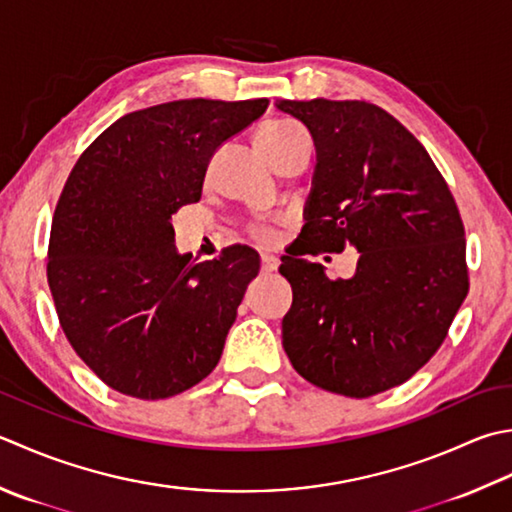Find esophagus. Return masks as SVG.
<instances>
[{"instance_id": "esophagus-1", "label": "esophagus", "mask_w": 512, "mask_h": 512, "mask_svg": "<svg viewBox=\"0 0 512 512\" xmlns=\"http://www.w3.org/2000/svg\"><path fill=\"white\" fill-rule=\"evenodd\" d=\"M277 266H279V262H277V257H273V255H262V259H259V268H262L264 275L275 273Z\"/></svg>"}]
</instances>
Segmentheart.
I'll return each instance as SVG.
<instances>
[{
  "label": "heart",
  "mask_w": 512,
  "mask_h": 512,
  "mask_svg": "<svg viewBox=\"0 0 512 512\" xmlns=\"http://www.w3.org/2000/svg\"><path fill=\"white\" fill-rule=\"evenodd\" d=\"M304 135H306L304 128H299L293 122H270L257 133V146L270 159L273 155L282 153L286 146H290L295 139L304 137ZM250 235H253V239H257V242L264 246H270L277 242L275 230H270V228H253L250 230Z\"/></svg>",
  "instance_id": "obj_1"
}]
</instances>
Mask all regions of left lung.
Returning <instances> with one entry per match:
<instances>
[{
	"label": "left lung",
	"instance_id": "1",
	"mask_svg": "<svg viewBox=\"0 0 512 512\" xmlns=\"http://www.w3.org/2000/svg\"><path fill=\"white\" fill-rule=\"evenodd\" d=\"M306 124L317 166L299 255L357 248L350 279L282 257L293 306L282 322L290 364L328 393L364 399L413 377L468 295L464 222L417 137L357 99H282Z\"/></svg>",
	"mask_w": 512,
	"mask_h": 512
}]
</instances>
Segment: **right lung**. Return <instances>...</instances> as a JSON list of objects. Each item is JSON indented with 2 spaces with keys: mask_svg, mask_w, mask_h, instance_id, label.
Instances as JSON below:
<instances>
[{
  "mask_svg": "<svg viewBox=\"0 0 512 512\" xmlns=\"http://www.w3.org/2000/svg\"><path fill=\"white\" fill-rule=\"evenodd\" d=\"M268 99H179L110 124L70 170L46 277L70 346L117 393L168 399L213 373L259 255L228 246L195 264L170 215L202 197L210 157Z\"/></svg>",
  "mask_w": 512,
  "mask_h": 512,
  "instance_id": "obj_1",
  "label": "right lung"
}]
</instances>
